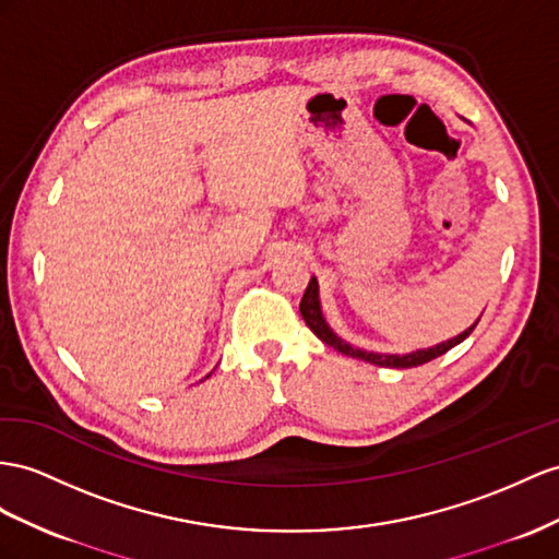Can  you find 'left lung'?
Instances as JSON below:
<instances>
[{
    "mask_svg": "<svg viewBox=\"0 0 559 559\" xmlns=\"http://www.w3.org/2000/svg\"><path fill=\"white\" fill-rule=\"evenodd\" d=\"M299 313H302L305 323L309 325V331L317 335L321 342H325L328 347H333L342 354L352 356V359H359V361H366V364H373V366H382V368H413V366H423L427 361L437 359V356L447 354L449 349H453L455 345H461V342L475 331V325L479 323V319L472 323L469 328H465V331L461 335H455L451 340H443L439 342V345L435 347H427V349H416V352H408V354H380V352H368V349H361V347H354L349 345L347 340H342L331 325H328L325 317H323V309H321V295H319V281L317 276H311L307 290H305V297L302 302H299Z\"/></svg>",
    "mask_w": 559,
    "mask_h": 559,
    "instance_id": "8db88e82",
    "label": "left lung"
}]
</instances>
